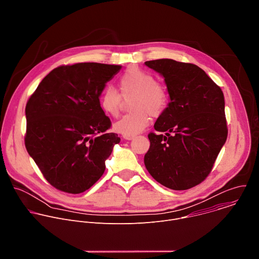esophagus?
Returning a JSON list of instances; mask_svg holds the SVG:
<instances>
[{
    "label": "esophagus",
    "instance_id": "1",
    "mask_svg": "<svg viewBox=\"0 0 259 259\" xmlns=\"http://www.w3.org/2000/svg\"><path fill=\"white\" fill-rule=\"evenodd\" d=\"M133 138H134L133 135H124V139H126V140H131Z\"/></svg>",
    "mask_w": 259,
    "mask_h": 259
}]
</instances>
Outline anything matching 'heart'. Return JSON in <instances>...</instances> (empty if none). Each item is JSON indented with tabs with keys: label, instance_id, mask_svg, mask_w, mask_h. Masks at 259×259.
<instances>
[{
	"label": "heart",
	"instance_id": "heart-1",
	"mask_svg": "<svg viewBox=\"0 0 259 259\" xmlns=\"http://www.w3.org/2000/svg\"><path fill=\"white\" fill-rule=\"evenodd\" d=\"M120 93L112 87L105 88L99 95L102 112L112 118L120 115L124 100L129 101L131 113L114 124V130L123 135H136L150 124L151 116L160 117L169 102L167 87L156 81L151 71L138 66H129L119 79Z\"/></svg>",
	"mask_w": 259,
	"mask_h": 259
}]
</instances>
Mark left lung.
<instances>
[{
    "label": "left lung",
    "instance_id": "8db88e82",
    "mask_svg": "<svg viewBox=\"0 0 259 259\" xmlns=\"http://www.w3.org/2000/svg\"><path fill=\"white\" fill-rule=\"evenodd\" d=\"M165 78L170 102L149 133L144 165L162 186L183 191L210 174L228 137L225 96L198 65L173 59L145 61Z\"/></svg>",
    "mask_w": 259,
    "mask_h": 259
}]
</instances>
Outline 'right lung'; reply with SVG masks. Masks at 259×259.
Wrapping results in <instances>:
<instances>
[{"label": "right lung", "instance_id": "obj_1", "mask_svg": "<svg viewBox=\"0 0 259 259\" xmlns=\"http://www.w3.org/2000/svg\"><path fill=\"white\" fill-rule=\"evenodd\" d=\"M121 68L97 62L60 65L28 98L26 151L56 190L81 194L102 176L121 139L107 131L112 122L99 106V95Z\"/></svg>", "mask_w": 259, "mask_h": 259}]
</instances>
